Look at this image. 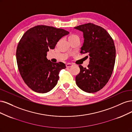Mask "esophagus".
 <instances>
[{
  "label": "esophagus",
  "instance_id": "obj_1",
  "mask_svg": "<svg viewBox=\"0 0 132 132\" xmlns=\"http://www.w3.org/2000/svg\"><path fill=\"white\" fill-rule=\"evenodd\" d=\"M66 65V67L67 68H69V67H72V63H67V64Z\"/></svg>",
  "mask_w": 132,
  "mask_h": 132
}]
</instances>
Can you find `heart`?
Here are the masks:
<instances>
[{
  "mask_svg": "<svg viewBox=\"0 0 132 132\" xmlns=\"http://www.w3.org/2000/svg\"><path fill=\"white\" fill-rule=\"evenodd\" d=\"M77 37V36L76 35H71L69 37V38H73V37Z\"/></svg>",
  "mask_w": 132,
  "mask_h": 132,
  "instance_id": "1",
  "label": "heart"
}]
</instances>
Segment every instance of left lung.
Masks as SVG:
<instances>
[{"label":"left lung","instance_id":"left-lung-1","mask_svg":"<svg viewBox=\"0 0 132 132\" xmlns=\"http://www.w3.org/2000/svg\"><path fill=\"white\" fill-rule=\"evenodd\" d=\"M74 28L83 34L80 53L88 54L89 56L87 69L79 65L80 72L76 77V84L84 92H96L105 86L112 73L116 59L113 40L105 29L93 23Z\"/></svg>","mask_w":132,"mask_h":132}]
</instances>
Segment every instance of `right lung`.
<instances>
[{
  "label": "right lung",
  "instance_id": "1",
  "mask_svg": "<svg viewBox=\"0 0 132 132\" xmlns=\"http://www.w3.org/2000/svg\"><path fill=\"white\" fill-rule=\"evenodd\" d=\"M69 34L65 29L39 25L29 29L21 38L16 49L17 63L24 83L34 92L47 93L57 84L59 72L66 65L51 62L46 55Z\"/></svg>",
  "mask_w": 132,
  "mask_h": 132
}]
</instances>
